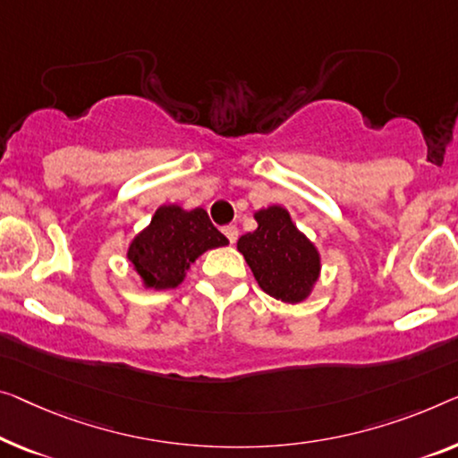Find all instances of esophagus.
<instances>
[{
    "instance_id": "34e87169",
    "label": "esophagus",
    "mask_w": 458,
    "mask_h": 458,
    "mask_svg": "<svg viewBox=\"0 0 458 458\" xmlns=\"http://www.w3.org/2000/svg\"><path fill=\"white\" fill-rule=\"evenodd\" d=\"M222 232H224V236L228 238V242H230V244H234V242L238 241V228H236V226H232V224H230V226H224V228H222Z\"/></svg>"
}]
</instances>
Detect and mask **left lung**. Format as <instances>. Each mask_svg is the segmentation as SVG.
<instances>
[{
    "label": "left lung",
    "instance_id": "left-lung-1",
    "mask_svg": "<svg viewBox=\"0 0 458 458\" xmlns=\"http://www.w3.org/2000/svg\"><path fill=\"white\" fill-rule=\"evenodd\" d=\"M257 230L238 238V250L247 259L257 284L282 302H300L309 296L320 269L318 252L292 224L284 208L271 206L255 214Z\"/></svg>",
    "mask_w": 458,
    "mask_h": 458
}]
</instances>
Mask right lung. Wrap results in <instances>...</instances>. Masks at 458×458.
I'll return each instance as SVG.
<instances>
[{"label": "right lung", "mask_w": 458, "mask_h": 458, "mask_svg": "<svg viewBox=\"0 0 458 458\" xmlns=\"http://www.w3.org/2000/svg\"><path fill=\"white\" fill-rule=\"evenodd\" d=\"M224 244L228 238L211 224L206 209L162 206L152 224L135 236L127 257L148 288L168 290L182 282L189 265L201 252Z\"/></svg>", "instance_id": "add662e5"}]
</instances>
